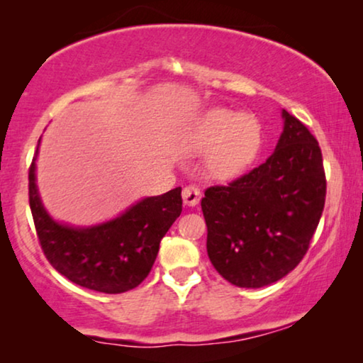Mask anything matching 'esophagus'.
Masks as SVG:
<instances>
[{"mask_svg":"<svg viewBox=\"0 0 363 363\" xmlns=\"http://www.w3.org/2000/svg\"><path fill=\"white\" fill-rule=\"evenodd\" d=\"M183 203H185L186 206H196L198 203H200V198H201V191L200 188H196L195 185H188L183 188Z\"/></svg>","mask_w":363,"mask_h":363,"instance_id":"34e87169","label":"esophagus"}]
</instances>
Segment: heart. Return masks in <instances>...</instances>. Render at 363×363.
<instances>
[{
  "mask_svg": "<svg viewBox=\"0 0 363 363\" xmlns=\"http://www.w3.org/2000/svg\"><path fill=\"white\" fill-rule=\"evenodd\" d=\"M193 152H208L206 168L215 178H230L255 160L262 145V125L256 116L215 107L198 117L188 135Z\"/></svg>",
  "mask_w": 363,
  "mask_h": 363,
  "instance_id": "b5f03b06",
  "label": "heart"
}]
</instances>
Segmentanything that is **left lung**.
<instances>
[{"label": "left lung", "mask_w": 363, "mask_h": 363, "mask_svg": "<svg viewBox=\"0 0 363 363\" xmlns=\"http://www.w3.org/2000/svg\"><path fill=\"white\" fill-rule=\"evenodd\" d=\"M282 133L264 163L201 200L211 264L238 287H264L299 264L324 211L320 147L282 111Z\"/></svg>", "instance_id": "obj_1"}]
</instances>
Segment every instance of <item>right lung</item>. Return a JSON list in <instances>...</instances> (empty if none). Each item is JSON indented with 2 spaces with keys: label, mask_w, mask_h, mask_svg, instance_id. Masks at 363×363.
Returning a JSON list of instances; mask_svg holds the SVG:
<instances>
[{
  "label": "right lung",
  "mask_w": 363,
  "mask_h": 363,
  "mask_svg": "<svg viewBox=\"0 0 363 363\" xmlns=\"http://www.w3.org/2000/svg\"><path fill=\"white\" fill-rule=\"evenodd\" d=\"M41 138L38 142V150ZM34 153L29 168V206L41 247L54 269L74 284L121 294L145 279L162 238L182 213V188L147 196L122 215L92 226L56 221L44 208L36 183Z\"/></svg>",
  "instance_id": "right-lung-1"
}]
</instances>
